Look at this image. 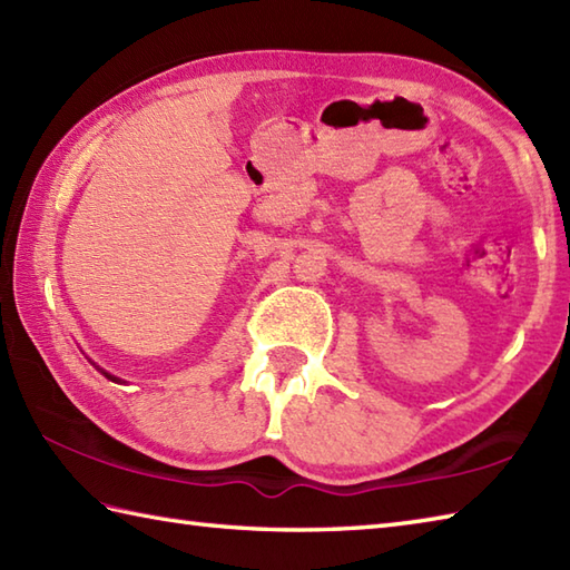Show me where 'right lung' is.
<instances>
[{
	"label": "right lung",
	"mask_w": 570,
	"mask_h": 570,
	"mask_svg": "<svg viewBox=\"0 0 570 570\" xmlns=\"http://www.w3.org/2000/svg\"><path fill=\"white\" fill-rule=\"evenodd\" d=\"M102 374H105V377H110V380H115V377H112V374H107V372H102Z\"/></svg>",
	"instance_id": "add662e5"
}]
</instances>
